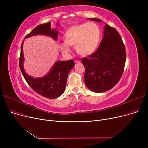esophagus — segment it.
Segmentation results:
<instances>
[{
    "label": "esophagus",
    "mask_w": 148,
    "mask_h": 148,
    "mask_svg": "<svg viewBox=\"0 0 148 148\" xmlns=\"http://www.w3.org/2000/svg\"><path fill=\"white\" fill-rule=\"evenodd\" d=\"M74 62H75V63H79V62H80V60H74Z\"/></svg>",
    "instance_id": "obj_1"
}]
</instances>
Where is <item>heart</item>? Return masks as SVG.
<instances>
[{"instance_id":"heart-1","label":"heart","mask_w":148,"mask_h":148,"mask_svg":"<svg viewBox=\"0 0 148 148\" xmlns=\"http://www.w3.org/2000/svg\"><path fill=\"white\" fill-rule=\"evenodd\" d=\"M101 30L94 22H88L70 26L63 34L65 44H60V49L64 53H68V46L75 48L82 56H89L98 49L101 40Z\"/></svg>"}]
</instances>
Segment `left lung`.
<instances>
[{
  "mask_svg": "<svg viewBox=\"0 0 148 148\" xmlns=\"http://www.w3.org/2000/svg\"><path fill=\"white\" fill-rule=\"evenodd\" d=\"M88 19L102 21L98 18ZM103 34L97 50L82 59L85 68L84 83L89 89L97 93L110 90L118 83L126 60L125 45L116 29L106 24Z\"/></svg>",
  "mask_w": 148,
  "mask_h": 148,
  "instance_id": "left-lung-1",
  "label": "left lung"
}]
</instances>
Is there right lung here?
<instances>
[{
  "mask_svg": "<svg viewBox=\"0 0 148 148\" xmlns=\"http://www.w3.org/2000/svg\"><path fill=\"white\" fill-rule=\"evenodd\" d=\"M57 25H59L57 24ZM36 35H46L56 40L58 36V31L57 29L51 28V22L49 21L35 27L25 36V39ZM23 42L24 40L21 45L19 65L22 74L26 82L37 94L42 97L54 99L61 96L63 94L66 88L68 74L75 65L74 60L71 59L67 61H57L47 74L42 77L34 78L25 72L23 67Z\"/></svg>",
  "mask_w": 148,
  "mask_h": 148,
  "instance_id": "1",
  "label": "right lung"
}]
</instances>
